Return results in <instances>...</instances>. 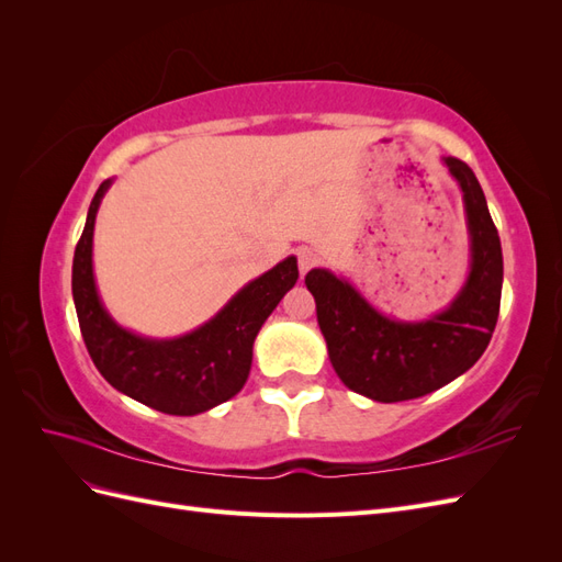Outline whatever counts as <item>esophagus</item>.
I'll use <instances>...</instances> for the list:
<instances>
[{
	"label": "esophagus",
	"mask_w": 562,
	"mask_h": 562,
	"mask_svg": "<svg viewBox=\"0 0 562 562\" xmlns=\"http://www.w3.org/2000/svg\"><path fill=\"white\" fill-rule=\"evenodd\" d=\"M318 265V252L314 250V248H310V246H302L300 250H297V267H300V274L304 277L307 274L310 269H314Z\"/></svg>",
	"instance_id": "obj_1"
}]
</instances>
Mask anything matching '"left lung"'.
<instances>
[{"instance_id":"obj_1","label":"left lung","mask_w":562,"mask_h":562,"mask_svg":"<svg viewBox=\"0 0 562 562\" xmlns=\"http://www.w3.org/2000/svg\"><path fill=\"white\" fill-rule=\"evenodd\" d=\"M446 166L462 190L471 236L469 279L446 312L427 321H394L328 269L304 277L337 378L372 401H411L446 386L481 359L497 326L504 281L499 234L471 168L454 157Z\"/></svg>"}]
</instances>
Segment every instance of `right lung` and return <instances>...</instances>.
I'll list each match as a JSON object with an SVG mask.
<instances>
[{
  "mask_svg": "<svg viewBox=\"0 0 562 562\" xmlns=\"http://www.w3.org/2000/svg\"><path fill=\"white\" fill-rule=\"evenodd\" d=\"M110 184L112 180H105L98 187L72 260V297L83 342L100 375L122 394L166 415L206 413L244 389L255 337L295 285L297 260L291 255L246 283L192 333L176 339L135 335L105 312L93 279V225Z\"/></svg>",
  "mask_w": 562,
  "mask_h": 562,
  "instance_id": "1",
  "label": "right lung"
}]
</instances>
